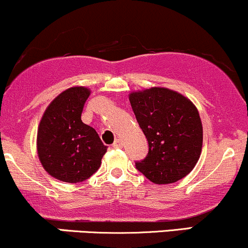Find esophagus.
Wrapping results in <instances>:
<instances>
[{
	"instance_id": "esophagus-1",
	"label": "esophagus",
	"mask_w": 248,
	"mask_h": 248,
	"mask_svg": "<svg viewBox=\"0 0 248 248\" xmlns=\"http://www.w3.org/2000/svg\"><path fill=\"white\" fill-rule=\"evenodd\" d=\"M113 147H114V148H122V147H124V142H122L121 139H118V140H116L114 143H113Z\"/></svg>"
}]
</instances>
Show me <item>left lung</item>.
<instances>
[{"label": "left lung", "instance_id": "obj_1", "mask_svg": "<svg viewBox=\"0 0 248 248\" xmlns=\"http://www.w3.org/2000/svg\"><path fill=\"white\" fill-rule=\"evenodd\" d=\"M149 152L136 162L139 171L155 184L175 183L191 172L203 147V126L190 99L166 87H150L129 94Z\"/></svg>", "mask_w": 248, "mask_h": 248}]
</instances>
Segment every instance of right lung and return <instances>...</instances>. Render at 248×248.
I'll list each match as a JSON object with an SVG mask.
<instances>
[{"mask_svg":"<svg viewBox=\"0 0 248 248\" xmlns=\"http://www.w3.org/2000/svg\"><path fill=\"white\" fill-rule=\"evenodd\" d=\"M91 90L62 91L45 109L37 130V154L49 175L66 183L85 181L99 169L107 152L94 128L81 121Z\"/></svg>","mask_w":248,"mask_h":248,"instance_id":"1","label":"right lung"}]
</instances>
